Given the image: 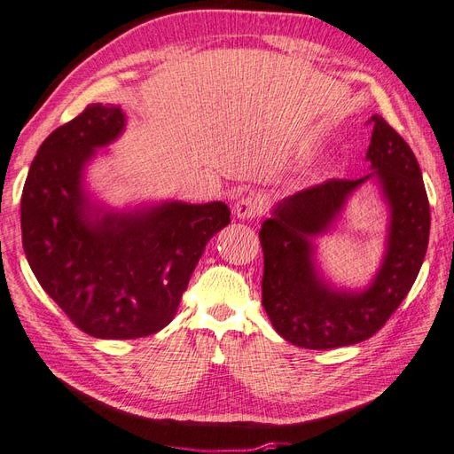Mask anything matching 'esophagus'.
<instances>
[{"label": "esophagus", "instance_id": "1", "mask_svg": "<svg viewBox=\"0 0 454 454\" xmlns=\"http://www.w3.org/2000/svg\"><path fill=\"white\" fill-rule=\"evenodd\" d=\"M234 213L239 220H249V218H257L262 213H265V203H262L261 195L257 193H249L246 197H241L236 203Z\"/></svg>", "mask_w": 454, "mask_h": 454}]
</instances>
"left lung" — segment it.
<instances>
[{
	"label": "left lung",
	"mask_w": 454,
	"mask_h": 454,
	"mask_svg": "<svg viewBox=\"0 0 454 454\" xmlns=\"http://www.w3.org/2000/svg\"><path fill=\"white\" fill-rule=\"evenodd\" d=\"M367 149L373 172L329 179L286 197L259 230L265 259L262 308L284 340L311 350L357 344L373 336L412 288L429 241V201L416 156L381 115H372ZM377 176L392 207L387 253L370 289H331L314 269L310 239L330 227L347 197Z\"/></svg>",
	"instance_id": "left-lung-1"
}]
</instances>
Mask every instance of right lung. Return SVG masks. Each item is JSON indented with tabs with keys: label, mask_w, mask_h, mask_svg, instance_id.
Returning a JSON list of instances; mask_svg holds the SVG:
<instances>
[{
	"label": "right lung",
	"mask_w": 454,
	"mask_h": 454,
	"mask_svg": "<svg viewBox=\"0 0 454 454\" xmlns=\"http://www.w3.org/2000/svg\"><path fill=\"white\" fill-rule=\"evenodd\" d=\"M123 128L120 106L89 104L40 145L20 197L23 247L40 286L82 333L115 340L174 319L208 239L230 224L220 201L94 208L81 185L84 164Z\"/></svg>",
	"instance_id": "1"
}]
</instances>
